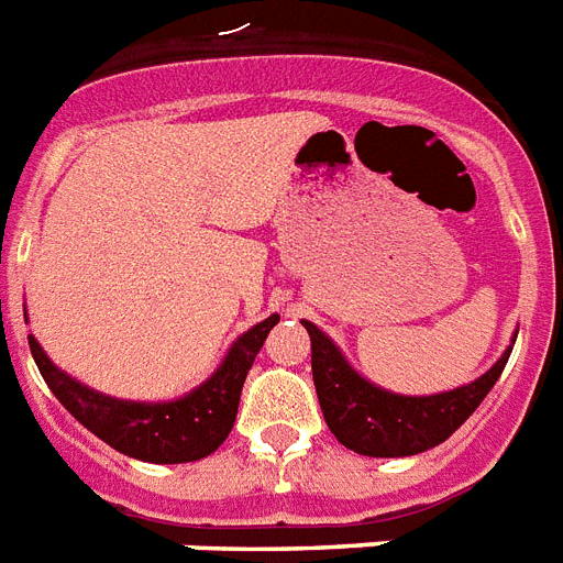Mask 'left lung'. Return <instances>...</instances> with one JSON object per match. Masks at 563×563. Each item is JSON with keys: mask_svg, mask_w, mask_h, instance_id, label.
<instances>
[{"mask_svg": "<svg viewBox=\"0 0 563 563\" xmlns=\"http://www.w3.org/2000/svg\"><path fill=\"white\" fill-rule=\"evenodd\" d=\"M301 324L310 333V368L324 422L339 443L365 457H411L452 438L498 383L518 336L515 333L500 360L472 383L429 397H408L365 379L322 328L308 319Z\"/></svg>", "mask_w": 563, "mask_h": 563, "instance_id": "left-lung-1", "label": "left lung"}]
</instances>
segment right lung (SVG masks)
Masks as SVG:
<instances>
[{"label": "right lung", "mask_w": 563, "mask_h": 563, "mask_svg": "<svg viewBox=\"0 0 563 563\" xmlns=\"http://www.w3.org/2000/svg\"><path fill=\"white\" fill-rule=\"evenodd\" d=\"M273 324H278V313L241 333L221 365L198 388L161 402L118 399L95 391L57 368L31 333L27 345L54 397L111 449L143 463H192L216 452L230 434L247 371L253 368Z\"/></svg>", "instance_id": "right-lung-1"}]
</instances>
